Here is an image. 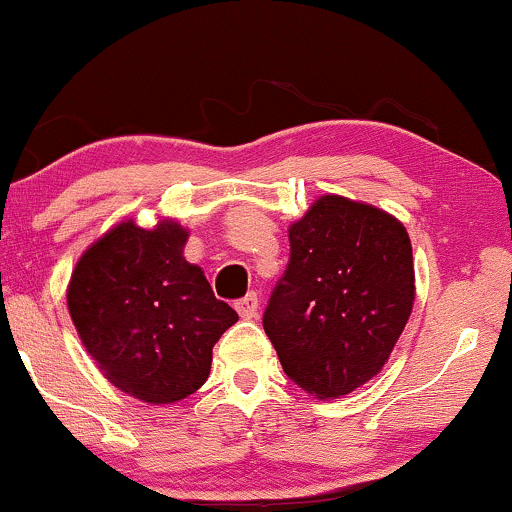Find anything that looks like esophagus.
<instances>
[{
	"mask_svg": "<svg viewBox=\"0 0 512 512\" xmlns=\"http://www.w3.org/2000/svg\"><path fill=\"white\" fill-rule=\"evenodd\" d=\"M235 308H237V313L242 315L244 320H254L256 315H258V308H261V301H258L256 292H249V294L244 296V299L237 301Z\"/></svg>",
	"mask_w": 512,
	"mask_h": 512,
	"instance_id": "34e87169",
	"label": "esophagus"
}]
</instances>
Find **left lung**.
Wrapping results in <instances>:
<instances>
[{"instance_id":"1","label":"left lung","mask_w":512,"mask_h":512,"mask_svg":"<svg viewBox=\"0 0 512 512\" xmlns=\"http://www.w3.org/2000/svg\"><path fill=\"white\" fill-rule=\"evenodd\" d=\"M289 266L263 330L282 370L315 399H339L389 361L415 301L413 246L399 218L325 194L289 225Z\"/></svg>"}]
</instances>
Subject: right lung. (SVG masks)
<instances>
[{
    "label": "right lung",
    "instance_id": "obj_1",
    "mask_svg": "<svg viewBox=\"0 0 512 512\" xmlns=\"http://www.w3.org/2000/svg\"><path fill=\"white\" fill-rule=\"evenodd\" d=\"M189 230L163 218L151 230L123 220L85 249L66 289L85 351L113 387L166 406L208 380L213 344L237 313L213 296L182 251Z\"/></svg>",
    "mask_w": 512,
    "mask_h": 512
}]
</instances>
